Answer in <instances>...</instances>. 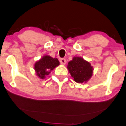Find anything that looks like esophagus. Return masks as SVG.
Returning <instances> with one entry per match:
<instances>
[{
  "label": "esophagus",
  "mask_w": 126,
  "mask_h": 126,
  "mask_svg": "<svg viewBox=\"0 0 126 126\" xmlns=\"http://www.w3.org/2000/svg\"><path fill=\"white\" fill-rule=\"evenodd\" d=\"M60 63L61 64L65 65L67 63V61H66V59H64V58H61V59H60Z\"/></svg>",
  "instance_id": "34e87169"
}]
</instances>
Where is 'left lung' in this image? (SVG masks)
<instances>
[{
    "instance_id": "left-lung-1",
    "label": "left lung",
    "mask_w": 126,
    "mask_h": 126,
    "mask_svg": "<svg viewBox=\"0 0 126 126\" xmlns=\"http://www.w3.org/2000/svg\"><path fill=\"white\" fill-rule=\"evenodd\" d=\"M69 72L77 83L86 82L91 78L93 68L89 62L80 57H74L67 65Z\"/></svg>"
}]
</instances>
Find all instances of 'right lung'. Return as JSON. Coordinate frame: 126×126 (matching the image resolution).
Returning <instances> with one entry per match:
<instances>
[{
	"instance_id": "add662e5",
	"label": "right lung",
	"mask_w": 126,
	"mask_h": 126,
	"mask_svg": "<svg viewBox=\"0 0 126 126\" xmlns=\"http://www.w3.org/2000/svg\"><path fill=\"white\" fill-rule=\"evenodd\" d=\"M59 65L57 58H53L46 55L35 63L34 69L36 75L41 79H44L50 71Z\"/></svg>"
}]
</instances>
